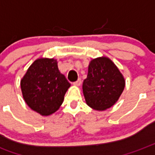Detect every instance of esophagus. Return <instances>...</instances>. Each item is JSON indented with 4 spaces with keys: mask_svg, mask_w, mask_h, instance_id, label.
<instances>
[{
    "mask_svg": "<svg viewBox=\"0 0 155 155\" xmlns=\"http://www.w3.org/2000/svg\"><path fill=\"white\" fill-rule=\"evenodd\" d=\"M81 82H82V81H81V79H78L77 81H75V82H74V85H76V86H80V85H81Z\"/></svg>",
    "mask_w": 155,
    "mask_h": 155,
    "instance_id": "esophagus-1",
    "label": "esophagus"
}]
</instances>
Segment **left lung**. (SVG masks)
Here are the masks:
<instances>
[{
  "label": "left lung",
  "instance_id": "8db88e82",
  "mask_svg": "<svg viewBox=\"0 0 155 155\" xmlns=\"http://www.w3.org/2000/svg\"><path fill=\"white\" fill-rule=\"evenodd\" d=\"M125 87V80L112 61L99 57L90 61L83 93L87 104L95 110L109 108L118 100Z\"/></svg>",
  "mask_w": 155,
  "mask_h": 155
}]
</instances>
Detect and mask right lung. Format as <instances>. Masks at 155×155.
I'll use <instances>...</instances> for the list:
<instances>
[{"label":"right lung","mask_w":155,"mask_h":155,"mask_svg":"<svg viewBox=\"0 0 155 155\" xmlns=\"http://www.w3.org/2000/svg\"><path fill=\"white\" fill-rule=\"evenodd\" d=\"M20 85L23 97L31 109L48 116L60 107L71 84L60 73L57 61L41 58L29 66Z\"/></svg>","instance_id":"1"}]
</instances>
